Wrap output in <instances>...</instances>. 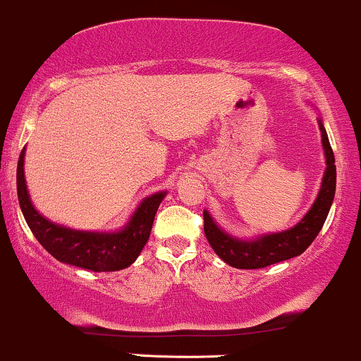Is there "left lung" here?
I'll return each mask as SVG.
<instances>
[{
	"label": "left lung",
	"instance_id": "left-lung-1",
	"mask_svg": "<svg viewBox=\"0 0 361 361\" xmlns=\"http://www.w3.org/2000/svg\"><path fill=\"white\" fill-rule=\"evenodd\" d=\"M319 126L320 132H322V145L324 152H326L327 168L326 173H324L322 187H320L317 200L314 202L310 211L307 212V216L295 228L283 233H276V235H265L255 241H241L221 231L212 221V217L204 211L205 236H207L214 252L226 264L236 269H262L300 255L317 238L324 223H326L329 209H331L336 193L334 152H332L331 144H329L326 128L320 121Z\"/></svg>",
	"mask_w": 361,
	"mask_h": 361
}]
</instances>
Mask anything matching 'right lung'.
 <instances>
[{
	"instance_id": "obj_1",
	"label": "right lung",
	"mask_w": 361,
	"mask_h": 361,
	"mask_svg": "<svg viewBox=\"0 0 361 361\" xmlns=\"http://www.w3.org/2000/svg\"><path fill=\"white\" fill-rule=\"evenodd\" d=\"M23 154L25 149L20 152L17 166L20 209L30 231L54 259L82 269H90L94 272L120 271L135 262L144 245L147 243L157 207L166 195L164 192L154 193L152 197L142 202L132 221L120 233L108 235V233L75 231L51 223L34 209L23 178Z\"/></svg>"
}]
</instances>
